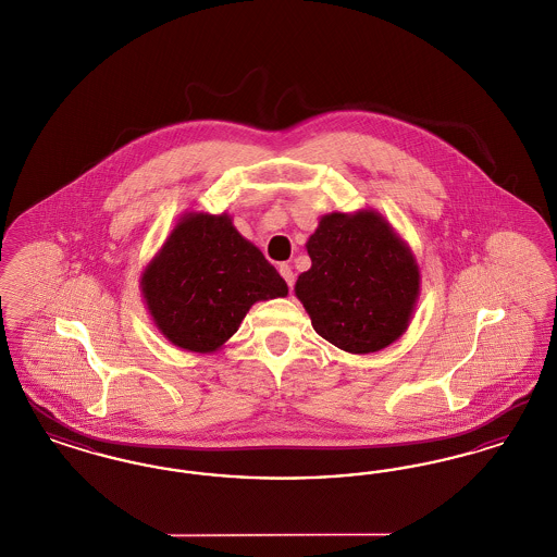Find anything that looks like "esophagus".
Here are the masks:
<instances>
[{"label": "esophagus", "mask_w": 557, "mask_h": 557, "mask_svg": "<svg viewBox=\"0 0 557 557\" xmlns=\"http://www.w3.org/2000/svg\"><path fill=\"white\" fill-rule=\"evenodd\" d=\"M277 271H280V275L286 280V284L292 288L294 286V271H292V267L288 263H280Z\"/></svg>", "instance_id": "1"}]
</instances>
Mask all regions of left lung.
I'll return each mask as SVG.
<instances>
[{
  "label": "left lung",
  "mask_w": 557,
  "mask_h": 557,
  "mask_svg": "<svg viewBox=\"0 0 557 557\" xmlns=\"http://www.w3.org/2000/svg\"><path fill=\"white\" fill-rule=\"evenodd\" d=\"M307 252L311 269L298 275L294 294L321 338L368 355L407 332L420 298V265L380 212L323 214Z\"/></svg>",
  "instance_id": "8db88e82"
}]
</instances>
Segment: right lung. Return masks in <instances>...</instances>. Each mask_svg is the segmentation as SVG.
I'll return each mask as SVG.
<instances>
[{
    "label": "right lung",
    "instance_id": "1",
    "mask_svg": "<svg viewBox=\"0 0 557 557\" xmlns=\"http://www.w3.org/2000/svg\"><path fill=\"white\" fill-rule=\"evenodd\" d=\"M139 288L160 334L189 352H216L259 300L288 294L227 212L187 211L144 267Z\"/></svg>",
    "mask_w": 557,
    "mask_h": 557
}]
</instances>
